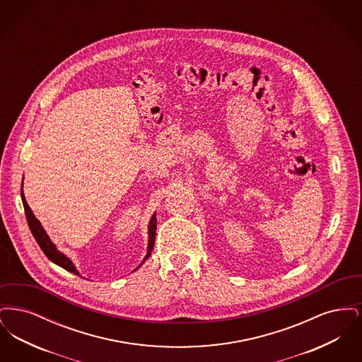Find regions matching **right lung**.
<instances>
[{"mask_svg": "<svg viewBox=\"0 0 362 362\" xmlns=\"http://www.w3.org/2000/svg\"><path fill=\"white\" fill-rule=\"evenodd\" d=\"M21 201H23V205H24V211H25L27 223H28V226H30V229H31V233L34 235L35 240L39 244V247L42 248V251L45 252V255L50 259L52 262H54L55 264H58V266H61L62 269H65V270H68L70 273L78 276V272L76 270V267H74V264L71 263V260H70L68 257H65L64 254H61V252L57 250V247L52 244L50 238L46 235L45 229L42 228V225L37 221V218L35 217L33 210L30 209L27 201H25V198H24L23 185H21ZM156 223H157V220H156V214H153L152 218H151V221H149V230H148V232H149V244H148V254H146L145 259L149 258V255H151V252H152V250H153V247H155L156 226H157ZM145 259H144V260H145ZM142 263H144V262H142ZM142 263H141V264H142ZM138 267H139V266H138Z\"/></svg>", "mask_w": 362, "mask_h": 362, "instance_id": "right-lung-1", "label": "right lung"}]
</instances>
